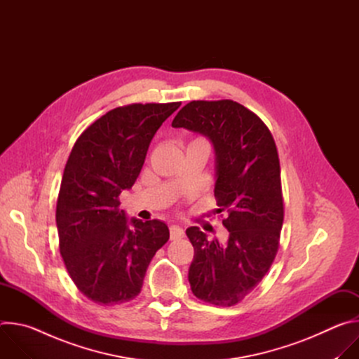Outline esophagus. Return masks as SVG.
I'll return each mask as SVG.
<instances>
[{
  "label": "esophagus",
  "mask_w": 359,
  "mask_h": 359,
  "mask_svg": "<svg viewBox=\"0 0 359 359\" xmlns=\"http://www.w3.org/2000/svg\"><path fill=\"white\" fill-rule=\"evenodd\" d=\"M170 240H180L184 237V231L179 226H170Z\"/></svg>",
  "instance_id": "obj_1"
}]
</instances>
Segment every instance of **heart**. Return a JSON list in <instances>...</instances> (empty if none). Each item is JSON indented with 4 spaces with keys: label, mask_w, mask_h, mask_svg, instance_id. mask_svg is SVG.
<instances>
[{
    "label": "heart",
    "mask_w": 359,
    "mask_h": 359,
    "mask_svg": "<svg viewBox=\"0 0 359 359\" xmlns=\"http://www.w3.org/2000/svg\"><path fill=\"white\" fill-rule=\"evenodd\" d=\"M198 140H200V139H198Z\"/></svg>",
    "instance_id": "b5f03b06"
}]
</instances>
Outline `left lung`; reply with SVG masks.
Here are the masks:
<instances>
[{
  "label": "left lung",
  "mask_w": 359,
  "mask_h": 359,
  "mask_svg": "<svg viewBox=\"0 0 359 359\" xmlns=\"http://www.w3.org/2000/svg\"><path fill=\"white\" fill-rule=\"evenodd\" d=\"M173 128L208 136L216 153L215 197L226 212V243L209 241L193 226L189 269L193 294L206 302L231 306L250 294L270 270L284 220L280 161L266 123L234 100H191Z\"/></svg>",
  "instance_id": "1"
}]
</instances>
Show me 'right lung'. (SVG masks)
Returning <instances> with one entry per match:
<instances>
[{
  "instance_id": "obj_1",
  "label": "right lung",
  "mask_w": 359,
  "mask_h": 359,
  "mask_svg": "<svg viewBox=\"0 0 359 359\" xmlns=\"http://www.w3.org/2000/svg\"><path fill=\"white\" fill-rule=\"evenodd\" d=\"M179 107L115 108L72 147L57 201L60 251L78 290L96 304L133 299L153 255L169 240L161 220L128 222L119 196L135 184L153 136Z\"/></svg>"
}]
</instances>
